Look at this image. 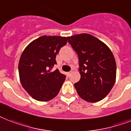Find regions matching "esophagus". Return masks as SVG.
Segmentation results:
<instances>
[{"label":"esophagus","instance_id":"esophagus-1","mask_svg":"<svg viewBox=\"0 0 131 131\" xmlns=\"http://www.w3.org/2000/svg\"><path fill=\"white\" fill-rule=\"evenodd\" d=\"M71 71H69V72H67V74L68 76H69L70 74H71Z\"/></svg>","mask_w":131,"mask_h":131}]
</instances>
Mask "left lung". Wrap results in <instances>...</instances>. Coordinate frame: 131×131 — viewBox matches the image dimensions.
<instances>
[{"label":"left lung","mask_w":131,"mask_h":131,"mask_svg":"<svg viewBox=\"0 0 131 131\" xmlns=\"http://www.w3.org/2000/svg\"><path fill=\"white\" fill-rule=\"evenodd\" d=\"M79 59L80 80L74 84L78 95L89 102H97L107 95L116 80V63L108 46L88 34L68 37Z\"/></svg>","instance_id":"1"}]
</instances>
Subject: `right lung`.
I'll return each mask as SVG.
<instances>
[{
    "instance_id": "add662e5",
    "label": "right lung",
    "mask_w": 131,
    "mask_h": 131,
    "mask_svg": "<svg viewBox=\"0 0 131 131\" xmlns=\"http://www.w3.org/2000/svg\"><path fill=\"white\" fill-rule=\"evenodd\" d=\"M68 37L42 36L29 43L22 53L18 63L20 80L29 95L47 102L58 94L66 76L56 69V57L67 42Z\"/></svg>"
}]
</instances>
